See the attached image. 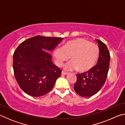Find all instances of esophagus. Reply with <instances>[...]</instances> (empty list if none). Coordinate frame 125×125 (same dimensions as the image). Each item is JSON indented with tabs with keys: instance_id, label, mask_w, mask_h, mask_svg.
<instances>
[{
	"instance_id": "34e87169",
	"label": "esophagus",
	"mask_w": 125,
	"mask_h": 125,
	"mask_svg": "<svg viewBox=\"0 0 125 125\" xmlns=\"http://www.w3.org/2000/svg\"><path fill=\"white\" fill-rule=\"evenodd\" d=\"M61 73H62V74H63V75H67V74H69V73L65 72H64V71H62Z\"/></svg>"
}]
</instances>
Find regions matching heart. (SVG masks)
I'll return each instance as SVG.
<instances>
[{"instance_id": "1", "label": "heart", "mask_w": 125, "mask_h": 125, "mask_svg": "<svg viewBox=\"0 0 125 125\" xmlns=\"http://www.w3.org/2000/svg\"><path fill=\"white\" fill-rule=\"evenodd\" d=\"M99 48L96 44L83 38H77L67 42L63 47L56 48L53 54L58 66H62L71 57L72 61L64 65V68L68 71L78 69L84 72L94 67L99 58Z\"/></svg>"}]
</instances>
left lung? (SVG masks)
I'll list each match as a JSON object with an SVG mask.
<instances>
[{
	"label": "left lung",
	"instance_id": "1",
	"mask_svg": "<svg viewBox=\"0 0 125 125\" xmlns=\"http://www.w3.org/2000/svg\"><path fill=\"white\" fill-rule=\"evenodd\" d=\"M96 41L100 50L97 64L86 72L78 74L74 86L75 92L83 97H90L98 93L105 84L108 73L110 52L104 43L99 40Z\"/></svg>",
	"mask_w": 125,
	"mask_h": 125
}]
</instances>
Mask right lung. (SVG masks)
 <instances>
[{
  "mask_svg": "<svg viewBox=\"0 0 125 125\" xmlns=\"http://www.w3.org/2000/svg\"><path fill=\"white\" fill-rule=\"evenodd\" d=\"M63 39L37 35L25 40L16 48L13 54L14 75L26 94L41 96L53 88L62 71L53 64L48 52L53 50Z\"/></svg>",
  "mask_w": 125,
  "mask_h": 125,
  "instance_id": "add662e5",
  "label": "right lung"
}]
</instances>
